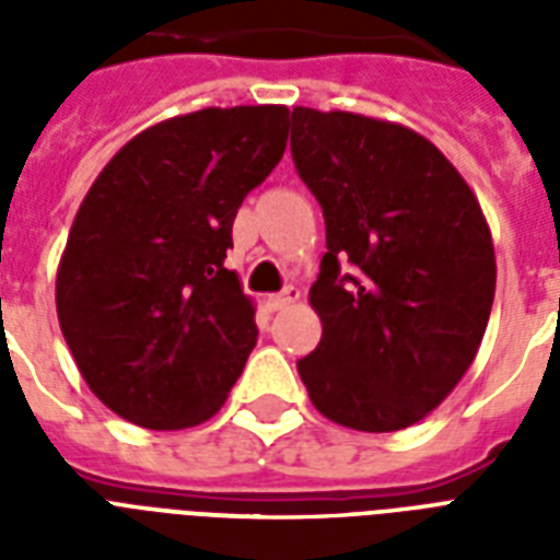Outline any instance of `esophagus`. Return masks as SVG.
<instances>
[{
    "label": "esophagus",
    "mask_w": 560,
    "mask_h": 560,
    "mask_svg": "<svg viewBox=\"0 0 560 560\" xmlns=\"http://www.w3.org/2000/svg\"><path fill=\"white\" fill-rule=\"evenodd\" d=\"M299 296H302V290L290 284V288H284L281 293H272V296H267V305H270L272 311H281V307H288V305H293V302H299Z\"/></svg>",
    "instance_id": "34e87169"
}]
</instances>
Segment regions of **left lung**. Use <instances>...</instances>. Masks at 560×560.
<instances>
[{
  "label": "left lung",
  "instance_id": "8db88e82",
  "mask_svg": "<svg viewBox=\"0 0 560 560\" xmlns=\"http://www.w3.org/2000/svg\"><path fill=\"white\" fill-rule=\"evenodd\" d=\"M290 151L325 214L307 293L323 340L296 363L334 424L392 433L442 404L477 358L497 258L477 194L416 130L293 107Z\"/></svg>",
  "mask_w": 560,
  "mask_h": 560
}]
</instances>
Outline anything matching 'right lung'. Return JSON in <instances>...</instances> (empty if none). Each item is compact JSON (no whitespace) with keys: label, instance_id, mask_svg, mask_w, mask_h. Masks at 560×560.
Returning a JSON list of instances; mask_svg holds the SVG:
<instances>
[{"label":"right lung","instance_id":"add662e5","mask_svg":"<svg viewBox=\"0 0 560 560\" xmlns=\"http://www.w3.org/2000/svg\"><path fill=\"white\" fill-rule=\"evenodd\" d=\"M288 118L281 104L165 118L83 197L57 267V319L92 395L130 424H202L244 372L255 302L223 261L241 202L284 156Z\"/></svg>","mask_w":560,"mask_h":560}]
</instances>
